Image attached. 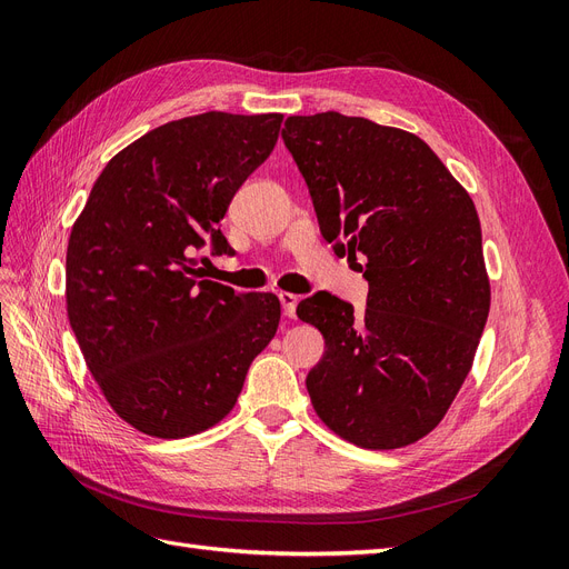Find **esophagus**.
Returning <instances> with one entry per match:
<instances>
[{"instance_id": "1", "label": "esophagus", "mask_w": 569, "mask_h": 569, "mask_svg": "<svg viewBox=\"0 0 569 569\" xmlns=\"http://www.w3.org/2000/svg\"><path fill=\"white\" fill-rule=\"evenodd\" d=\"M278 299H280V303H282V313H284L287 318H295V316H297L299 297H297V295H289V291H280Z\"/></svg>"}]
</instances>
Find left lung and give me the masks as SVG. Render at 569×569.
<instances>
[{
  "label": "left lung",
  "instance_id": "left-lung-1",
  "mask_svg": "<svg viewBox=\"0 0 569 569\" xmlns=\"http://www.w3.org/2000/svg\"><path fill=\"white\" fill-rule=\"evenodd\" d=\"M284 147L335 253L368 258V306L316 291L325 337L306 387L320 420L363 449H401L441 422L472 368L491 291L470 194L418 134L337 111L289 116Z\"/></svg>",
  "mask_w": 569,
  "mask_h": 569
}]
</instances>
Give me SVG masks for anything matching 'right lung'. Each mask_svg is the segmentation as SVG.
<instances>
[{
  "label": "right lung",
  "instance_id": "1",
  "mask_svg": "<svg viewBox=\"0 0 569 569\" xmlns=\"http://www.w3.org/2000/svg\"><path fill=\"white\" fill-rule=\"evenodd\" d=\"M282 113L209 111L153 128L107 163L66 253L68 320L111 408L159 439L228 416L278 332L274 295L206 280L220 220L278 142Z\"/></svg>",
  "mask_w": 569,
  "mask_h": 569
}]
</instances>
